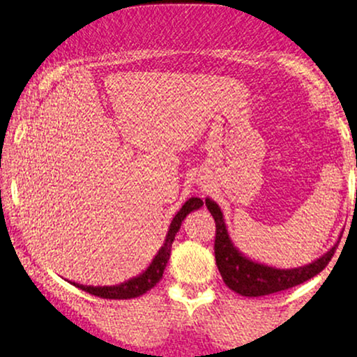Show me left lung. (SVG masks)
Segmentation results:
<instances>
[{
	"instance_id": "1",
	"label": "left lung",
	"mask_w": 357,
	"mask_h": 357,
	"mask_svg": "<svg viewBox=\"0 0 357 357\" xmlns=\"http://www.w3.org/2000/svg\"><path fill=\"white\" fill-rule=\"evenodd\" d=\"M206 206L215 220L214 254L220 277H222L225 285L242 296H250V298L252 296H265L270 293L283 291L300 285V283L321 272L328 265V261L331 260V257L335 255L336 245L331 247L319 259L313 260L311 264L301 265V267L277 268L260 264V261L249 259L234 245L232 238L229 236L227 225H225L224 214L218 202L207 197Z\"/></svg>"
}]
</instances>
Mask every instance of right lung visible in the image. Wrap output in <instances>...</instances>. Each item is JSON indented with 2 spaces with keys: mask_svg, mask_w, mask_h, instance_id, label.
I'll list each match as a JSON object with an SVG mask.
<instances>
[{
  "mask_svg": "<svg viewBox=\"0 0 357 357\" xmlns=\"http://www.w3.org/2000/svg\"><path fill=\"white\" fill-rule=\"evenodd\" d=\"M202 202L199 197H189V199L184 202L181 209L174 214L173 220H171L168 234H166L165 243L161 245V249L158 250V254L153 257L151 264L148 265L145 272H142L137 277L126 280V282L120 283V285H112V287H93V285H80V283L70 282L72 285L80 288V290L90 293V295L100 296V298L107 300H128V298H137V296H142L143 293L151 290L153 287L163 278V272L166 268V264L169 260L171 254V245H173V241L178 234L179 229H181L183 220L186 219L188 214H191L192 211L199 209L202 207Z\"/></svg>",
  "mask_w": 357,
  "mask_h": 357,
  "instance_id": "1",
  "label": "right lung"
}]
</instances>
